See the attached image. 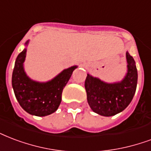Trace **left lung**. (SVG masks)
I'll return each mask as SVG.
<instances>
[{
  "mask_svg": "<svg viewBox=\"0 0 151 151\" xmlns=\"http://www.w3.org/2000/svg\"><path fill=\"white\" fill-rule=\"evenodd\" d=\"M127 72L121 81L107 83L87 74L85 88L91 109L104 116H111L121 112L129 105L135 93L138 81L135 62L126 53Z\"/></svg>",
  "mask_w": 151,
  "mask_h": 151,
  "instance_id": "obj_1",
  "label": "left lung"
}]
</instances>
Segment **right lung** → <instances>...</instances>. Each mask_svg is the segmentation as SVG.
I'll use <instances>...</instances> for the list:
<instances>
[{"instance_id":"add662e5","label":"right lung","mask_w":151,"mask_h":151,"mask_svg":"<svg viewBox=\"0 0 151 151\" xmlns=\"http://www.w3.org/2000/svg\"><path fill=\"white\" fill-rule=\"evenodd\" d=\"M29 40L25 42L28 44ZM27 49L17 56L12 77V85L15 96L22 109L36 116H46L58 109L62 101V93L73 71L78 67L73 65L63 70L52 80L39 82L32 80L26 74L24 63Z\"/></svg>"}]
</instances>
